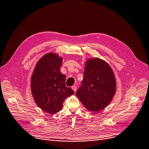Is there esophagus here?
Listing matches in <instances>:
<instances>
[{"mask_svg": "<svg viewBox=\"0 0 149 149\" xmlns=\"http://www.w3.org/2000/svg\"><path fill=\"white\" fill-rule=\"evenodd\" d=\"M72 89H73V90L75 92V91H76L77 87H76V86H72Z\"/></svg>", "mask_w": 149, "mask_h": 149, "instance_id": "34e87169", "label": "esophagus"}]
</instances>
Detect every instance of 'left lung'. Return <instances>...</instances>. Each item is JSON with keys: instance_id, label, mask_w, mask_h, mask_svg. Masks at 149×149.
Returning <instances> with one entry per match:
<instances>
[{"instance_id": "1", "label": "left lung", "mask_w": 149, "mask_h": 149, "mask_svg": "<svg viewBox=\"0 0 149 149\" xmlns=\"http://www.w3.org/2000/svg\"><path fill=\"white\" fill-rule=\"evenodd\" d=\"M84 78L81 87L76 93L88 110L98 112L107 107L116 90V81L109 63L93 58L85 62Z\"/></svg>"}]
</instances>
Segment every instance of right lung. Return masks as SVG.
<instances>
[{
    "label": "right lung",
    "mask_w": 149,
    "mask_h": 149,
    "mask_svg": "<svg viewBox=\"0 0 149 149\" xmlns=\"http://www.w3.org/2000/svg\"><path fill=\"white\" fill-rule=\"evenodd\" d=\"M63 57L54 53L44 54L37 62L31 77V91L35 102L49 114L60 111L65 98L74 93L65 86L60 68Z\"/></svg>",
    "instance_id": "obj_1"
}]
</instances>
